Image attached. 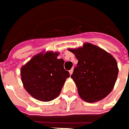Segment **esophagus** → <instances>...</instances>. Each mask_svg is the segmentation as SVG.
<instances>
[{"mask_svg":"<svg viewBox=\"0 0 129 129\" xmlns=\"http://www.w3.org/2000/svg\"><path fill=\"white\" fill-rule=\"evenodd\" d=\"M69 72H70V75H71L72 74V72H73V69H72V70H70V71H69Z\"/></svg>","mask_w":129,"mask_h":129,"instance_id":"esophagus-1","label":"esophagus"}]
</instances>
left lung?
Here are the masks:
<instances>
[{"label": "left lung", "instance_id": "left-lung-1", "mask_svg": "<svg viewBox=\"0 0 129 129\" xmlns=\"http://www.w3.org/2000/svg\"><path fill=\"white\" fill-rule=\"evenodd\" d=\"M78 60L71 75L80 97L87 103H95L112 91L116 82L118 68L116 60L101 47L85 43L76 49H68Z\"/></svg>", "mask_w": 129, "mask_h": 129}]
</instances>
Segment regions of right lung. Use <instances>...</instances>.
Masks as SVG:
<instances>
[{
    "label": "right lung",
    "instance_id": "add662e5",
    "mask_svg": "<svg viewBox=\"0 0 129 129\" xmlns=\"http://www.w3.org/2000/svg\"><path fill=\"white\" fill-rule=\"evenodd\" d=\"M59 52L47 51L34 55L21 68L25 90L33 98L51 101L60 93L70 73L64 69V61L58 59Z\"/></svg>",
    "mask_w": 129,
    "mask_h": 129
}]
</instances>
